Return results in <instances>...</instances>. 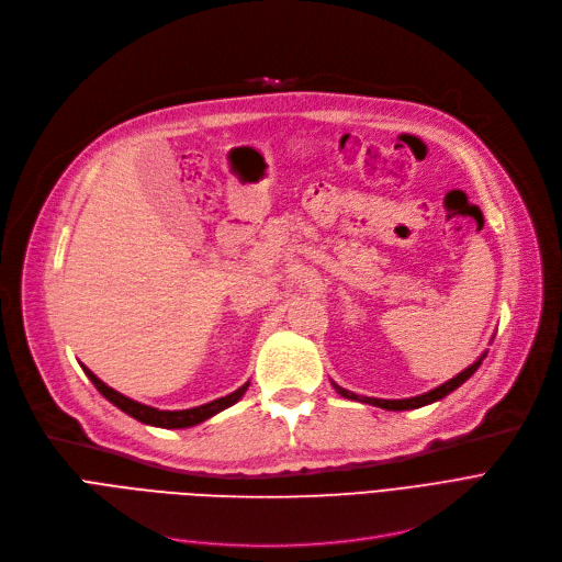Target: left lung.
I'll use <instances>...</instances> for the list:
<instances>
[{
    "label": "left lung",
    "mask_w": 562,
    "mask_h": 562,
    "mask_svg": "<svg viewBox=\"0 0 562 562\" xmlns=\"http://www.w3.org/2000/svg\"><path fill=\"white\" fill-rule=\"evenodd\" d=\"M487 357V352L480 355L469 368H464L462 372H458L456 378L443 382L441 386L427 391V393H420V395H414V397H403V400H384V397H368V395H357L352 391H347L342 386H338L336 382H331V386L338 391V395L347 397V400H359V403H366V405H372V407H380V409H386V412H407V409H418V407H425V405H432L437 403V400L446 397L448 393H452L456 389H460L473 372L480 368V363H483V359Z\"/></svg>",
    "instance_id": "left-lung-1"
}]
</instances>
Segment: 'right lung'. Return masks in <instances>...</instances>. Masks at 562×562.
Returning <instances> with one entry per match:
<instances>
[{
  "instance_id": "1",
  "label": "right lung",
  "mask_w": 562,
  "mask_h": 562,
  "mask_svg": "<svg viewBox=\"0 0 562 562\" xmlns=\"http://www.w3.org/2000/svg\"><path fill=\"white\" fill-rule=\"evenodd\" d=\"M79 366H82V370L87 372V378L93 382V386H95L106 400H110V403H112L114 407H119L121 412H125V414L132 416V418H137L139 423H146V425H153V427H165V430H182V427H194V425H199V423L212 418L215 414H220V412L233 407V405L237 403V400L243 397V395L247 393V389H249V382H247V384H243L239 389H235L233 393H228V395H224V397H217V400H212V403H205V405H199V407H192V409H173V412H167V409H155V407H150V405L137 403V400H132V397L119 393L116 389L106 386L100 378L93 375V372H91L85 363H79Z\"/></svg>"
}]
</instances>
